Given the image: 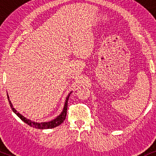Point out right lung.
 Masks as SVG:
<instances>
[{"label": "right lung", "instance_id": "1", "mask_svg": "<svg viewBox=\"0 0 156 156\" xmlns=\"http://www.w3.org/2000/svg\"><path fill=\"white\" fill-rule=\"evenodd\" d=\"M71 92H72V91H71ZM71 92H70L69 94H68L67 98H66L65 106H64L63 110H62V112L61 114H59V116L57 117V118H55V119H53V120H52V121H48V122H42V123H37V122H35V121H31V120H29V119H27L25 118V117L23 116V115H21L20 113H18L16 109H15V108L13 107V106H12V104H11V101H10L9 97H8V94H7V96H8V101H9L10 106V107H11V108H12V112H13L15 114H16L17 116H18L19 118L21 119V120L24 121L25 123H27V124L29 125L30 126L34 127V128H35V129H52V128L58 126L60 125L61 123H62L63 121L65 120L66 116H67L68 99H69L70 94H71Z\"/></svg>", "mask_w": 156, "mask_h": 156}]
</instances>
